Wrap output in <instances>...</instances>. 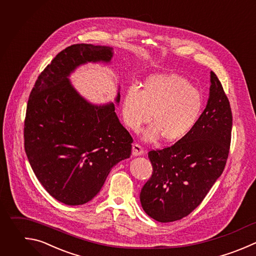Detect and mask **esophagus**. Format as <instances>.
Instances as JSON below:
<instances>
[{"instance_id": "1", "label": "esophagus", "mask_w": 256, "mask_h": 256, "mask_svg": "<svg viewBox=\"0 0 256 256\" xmlns=\"http://www.w3.org/2000/svg\"><path fill=\"white\" fill-rule=\"evenodd\" d=\"M144 152V149L139 145V144H133L132 146V154L133 156H140Z\"/></svg>"}]
</instances>
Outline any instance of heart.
<instances>
[{"mask_svg": "<svg viewBox=\"0 0 256 256\" xmlns=\"http://www.w3.org/2000/svg\"><path fill=\"white\" fill-rule=\"evenodd\" d=\"M203 97L190 82L175 73L157 74L147 78L141 91L131 86L122 102L124 123L133 131L148 122L143 132L146 142L163 137L168 143L186 137L197 124L203 110Z\"/></svg>", "mask_w": 256, "mask_h": 256, "instance_id": "1", "label": "heart"}]
</instances>
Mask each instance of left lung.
Instances as JSON below:
<instances>
[{
    "mask_svg": "<svg viewBox=\"0 0 256 256\" xmlns=\"http://www.w3.org/2000/svg\"><path fill=\"white\" fill-rule=\"evenodd\" d=\"M232 113L217 76L193 130L170 147L149 151L153 172L140 193L144 211L159 222L190 214L222 174L230 147Z\"/></svg>",
    "mask_w": 256,
    "mask_h": 256,
    "instance_id": "1",
    "label": "left lung"
}]
</instances>
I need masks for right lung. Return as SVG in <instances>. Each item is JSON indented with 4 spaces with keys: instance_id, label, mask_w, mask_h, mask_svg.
I'll list each match as a JSON object with an SVG mask.
<instances>
[{
    "instance_id": "right-lung-1",
    "label": "right lung",
    "mask_w": 256,
    "mask_h": 256,
    "mask_svg": "<svg viewBox=\"0 0 256 256\" xmlns=\"http://www.w3.org/2000/svg\"><path fill=\"white\" fill-rule=\"evenodd\" d=\"M113 48L72 45L39 75L29 97L24 139L30 165L46 191L66 205H82L101 190L111 169L131 155L133 139L115 104L95 105L69 76L88 62L110 63ZM120 102V93L115 99Z\"/></svg>"
}]
</instances>
